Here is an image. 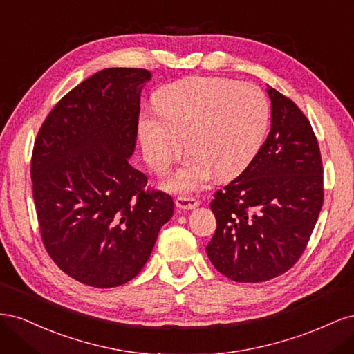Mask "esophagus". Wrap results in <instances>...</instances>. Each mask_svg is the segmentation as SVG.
<instances>
[{"instance_id": "1", "label": "esophagus", "mask_w": 354, "mask_h": 354, "mask_svg": "<svg viewBox=\"0 0 354 354\" xmlns=\"http://www.w3.org/2000/svg\"><path fill=\"white\" fill-rule=\"evenodd\" d=\"M199 199L192 196H178L176 199V207L180 209H195L196 207H199Z\"/></svg>"}]
</instances>
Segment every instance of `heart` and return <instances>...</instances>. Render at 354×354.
Instances as JSON below:
<instances>
[{"mask_svg": "<svg viewBox=\"0 0 354 354\" xmlns=\"http://www.w3.org/2000/svg\"><path fill=\"white\" fill-rule=\"evenodd\" d=\"M158 113L138 121V137L149 167L165 171L187 151L185 165L164 187L187 194L217 174L230 180L246 169L260 151L270 108L264 93L227 78L190 77L171 82L155 94Z\"/></svg>", "mask_w": 354, "mask_h": 354, "instance_id": "heart-1", "label": "heart"}]
</instances>
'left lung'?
<instances>
[{
	"label": "left lung",
	"mask_w": 354,
	"mask_h": 354,
	"mask_svg": "<svg viewBox=\"0 0 354 354\" xmlns=\"http://www.w3.org/2000/svg\"><path fill=\"white\" fill-rule=\"evenodd\" d=\"M267 93L269 136L211 202L217 229L208 259L234 282H266L291 269L324 205V168L312 125L291 99L272 87Z\"/></svg>",
	"instance_id": "1"
}]
</instances>
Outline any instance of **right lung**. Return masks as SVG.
<instances>
[{"label": "right lung", "mask_w": 354, "mask_h": 354, "mask_svg": "<svg viewBox=\"0 0 354 354\" xmlns=\"http://www.w3.org/2000/svg\"><path fill=\"white\" fill-rule=\"evenodd\" d=\"M146 69L109 68L63 97L41 125L30 160L39 232L59 269L113 288L142 272L174 202L145 190L131 167Z\"/></svg>", "instance_id": "obj_1"}]
</instances>
